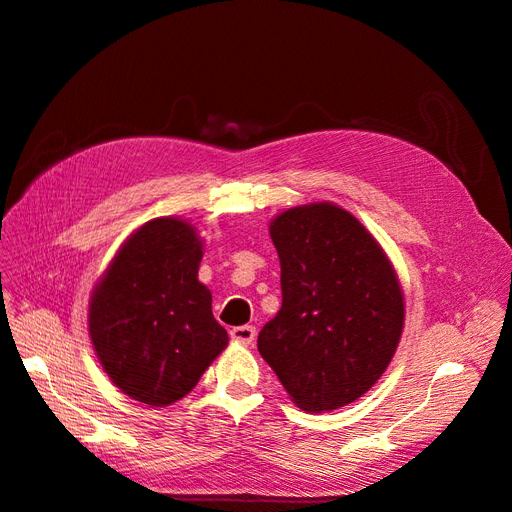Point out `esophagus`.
I'll use <instances>...</instances> for the list:
<instances>
[{
    "instance_id": "esophagus-1",
    "label": "esophagus",
    "mask_w": 512,
    "mask_h": 512,
    "mask_svg": "<svg viewBox=\"0 0 512 512\" xmlns=\"http://www.w3.org/2000/svg\"><path fill=\"white\" fill-rule=\"evenodd\" d=\"M231 339L236 341V343H242V345H251L253 341H255V328L253 326H238V328H233L231 332Z\"/></svg>"
}]
</instances>
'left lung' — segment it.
Here are the masks:
<instances>
[{
  "label": "left lung",
  "mask_w": 512,
  "mask_h": 512,
  "mask_svg": "<svg viewBox=\"0 0 512 512\" xmlns=\"http://www.w3.org/2000/svg\"><path fill=\"white\" fill-rule=\"evenodd\" d=\"M283 304L257 349L304 412L354 403L397 352L405 300L397 270L373 233L337 203L276 214Z\"/></svg>",
  "instance_id": "obj_1"
}]
</instances>
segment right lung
<instances>
[{
    "label": "right lung",
    "instance_id": "obj_1",
    "mask_svg": "<svg viewBox=\"0 0 512 512\" xmlns=\"http://www.w3.org/2000/svg\"><path fill=\"white\" fill-rule=\"evenodd\" d=\"M203 240L191 221L137 227L102 272L87 326L102 369L130 399L165 407L191 392L229 343L197 279Z\"/></svg>",
    "mask_w": 512,
    "mask_h": 512
}]
</instances>
